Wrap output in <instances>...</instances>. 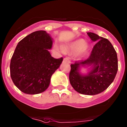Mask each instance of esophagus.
I'll list each match as a JSON object with an SVG mask.
<instances>
[{
  "mask_svg": "<svg viewBox=\"0 0 127 127\" xmlns=\"http://www.w3.org/2000/svg\"><path fill=\"white\" fill-rule=\"evenodd\" d=\"M70 60L67 58H64L63 60V63H66V64H70Z\"/></svg>",
  "mask_w": 127,
  "mask_h": 127,
  "instance_id": "obj_1",
  "label": "esophagus"
}]
</instances>
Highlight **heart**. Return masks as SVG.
<instances>
[{
    "label": "heart",
    "mask_w": 127,
    "mask_h": 127,
    "mask_svg": "<svg viewBox=\"0 0 127 127\" xmlns=\"http://www.w3.org/2000/svg\"><path fill=\"white\" fill-rule=\"evenodd\" d=\"M63 50L66 52L74 53V57L76 60H80L88 52L89 45L85 41L81 40L65 45L62 47Z\"/></svg>",
    "instance_id": "heart-1"
}]
</instances>
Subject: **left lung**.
Here are the masks:
<instances>
[{
  "instance_id": "left-lung-1",
  "label": "left lung",
  "mask_w": 127,
  "mask_h": 127,
  "mask_svg": "<svg viewBox=\"0 0 127 127\" xmlns=\"http://www.w3.org/2000/svg\"><path fill=\"white\" fill-rule=\"evenodd\" d=\"M87 34L96 44L87 60L70 65L69 81L77 92L93 95L102 93L113 83L118 61L116 52L108 40L91 32ZM82 68L87 69V73L81 72Z\"/></svg>"
}]
</instances>
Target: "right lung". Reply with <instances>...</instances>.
I'll use <instances>...</instances> for the list:
<instances>
[{
	"label": "right lung",
	"instance_id": "right-lung-1",
	"mask_svg": "<svg viewBox=\"0 0 127 127\" xmlns=\"http://www.w3.org/2000/svg\"><path fill=\"white\" fill-rule=\"evenodd\" d=\"M53 39L46 31L32 33L19 42L10 62V75L15 86L24 93L38 94L49 86L50 78L63 58L55 59L49 50Z\"/></svg>",
	"mask_w": 127,
	"mask_h": 127
}]
</instances>
